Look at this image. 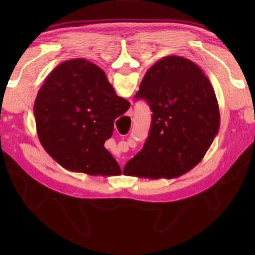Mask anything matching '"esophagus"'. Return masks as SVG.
Returning a JSON list of instances; mask_svg holds the SVG:
<instances>
[{
    "mask_svg": "<svg viewBox=\"0 0 255 255\" xmlns=\"http://www.w3.org/2000/svg\"><path fill=\"white\" fill-rule=\"evenodd\" d=\"M129 112H132V110H130V111H129ZM123 167V166H122Z\"/></svg>",
    "mask_w": 255,
    "mask_h": 255,
    "instance_id": "esophagus-1",
    "label": "esophagus"
}]
</instances>
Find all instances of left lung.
<instances>
[{
  "mask_svg": "<svg viewBox=\"0 0 255 255\" xmlns=\"http://www.w3.org/2000/svg\"><path fill=\"white\" fill-rule=\"evenodd\" d=\"M136 100L148 103L152 124L143 148L124 174L174 179L192 170L210 147L221 124L213 85L200 67L166 56L146 72Z\"/></svg>",
  "mask_w": 255,
  "mask_h": 255,
  "instance_id": "8db88e82",
  "label": "left lung"
}]
</instances>
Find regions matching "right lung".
I'll list each match as a JSON object with an SVG mask.
<instances>
[{"label":"right lung","instance_id":"add662e5","mask_svg":"<svg viewBox=\"0 0 255 255\" xmlns=\"http://www.w3.org/2000/svg\"><path fill=\"white\" fill-rule=\"evenodd\" d=\"M130 103L118 97L100 67L84 58L63 62L47 76L33 106L42 147L67 170L90 175H119L105 147L116 118Z\"/></svg>","mask_w":255,"mask_h":255}]
</instances>
